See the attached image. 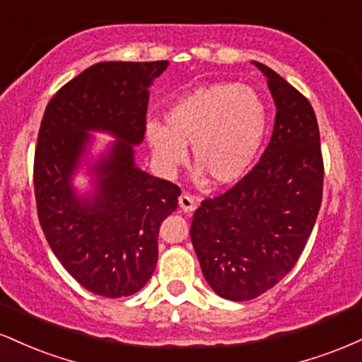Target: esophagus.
I'll return each instance as SVG.
<instances>
[{
	"label": "esophagus",
	"mask_w": 362,
	"mask_h": 362,
	"mask_svg": "<svg viewBox=\"0 0 362 362\" xmlns=\"http://www.w3.org/2000/svg\"><path fill=\"white\" fill-rule=\"evenodd\" d=\"M178 206H180V209L184 211V213H194V211L197 209V202H195V199L189 194H182L180 197H178Z\"/></svg>",
	"instance_id": "esophagus-1"
}]
</instances>
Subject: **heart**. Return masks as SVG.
<instances>
[{
	"label": "heart",
	"instance_id": "1",
	"mask_svg": "<svg viewBox=\"0 0 362 362\" xmlns=\"http://www.w3.org/2000/svg\"><path fill=\"white\" fill-rule=\"evenodd\" d=\"M269 129L264 98L248 85L213 83L180 97L165 112V124L144 127L156 165L173 173L192 149V161L211 185L242 180L255 163Z\"/></svg>",
	"mask_w": 362,
	"mask_h": 362
}]
</instances>
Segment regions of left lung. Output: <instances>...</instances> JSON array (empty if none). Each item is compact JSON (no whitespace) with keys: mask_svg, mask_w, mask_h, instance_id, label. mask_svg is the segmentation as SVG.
<instances>
[{"mask_svg":"<svg viewBox=\"0 0 362 362\" xmlns=\"http://www.w3.org/2000/svg\"><path fill=\"white\" fill-rule=\"evenodd\" d=\"M276 122L259 163L228 192L204 199L194 213L190 240L216 294L248 301L296 265L322 206L323 158L308 98L269 66Z\"/></svg>","mask_w":362,"mask_h":362,"instance_id":"obj_1","label":"left lung"}]
</instances>
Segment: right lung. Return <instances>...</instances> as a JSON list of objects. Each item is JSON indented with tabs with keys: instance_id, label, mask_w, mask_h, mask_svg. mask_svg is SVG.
Instances as JSON below:
<instances>
[{
	"instance_id": "right-lung-1",
	"label": "right lung",
	"mask_w": 362,
	"mask_h": 362,
	"mask_svg": "<svg viewBox=\"0 0 362 362\" xmlns=\"http://www.w3.org/2000/svg\"><path fill=\"white\" fill-rule=\"evenodd\" d=\"M168 61L97 62L66 83L47 103L34 160L37 214L54 255L98 296L138 293L158 260V233L178 206L180 189L134 163L143 143L149 91ZM88 130L118 139L92 165L94 192L76 194L72 175Z\"/></svg>"
}]
</instances>
